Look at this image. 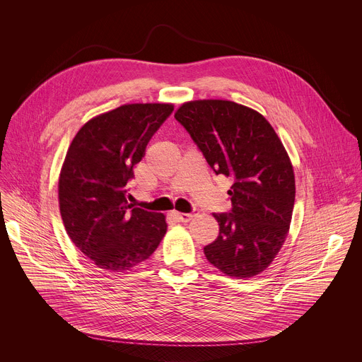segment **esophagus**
I'll list each match as a JSON object with an SVG mask.
<instances>
[{"label": "esophagus", "mask_w": 362, "mask_h": 362, "mask_svg": "<svg viewBox=\"0 0 362 362\" xmlns=\"http://www.w3.org/2000/svg\"><path fill=\"white\" fill-rule=\"evenodd\" d=\"M197 215V211L194 209L192 214H177V218L182 221V222H189L193 216Z\"/></svg>", "instance_id": "obj_1"}]
</instances>
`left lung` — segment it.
I'll list each match as a JSON object with an SVG mask.
<instances>
[{
  "label": "left lung",
  "mask_w": 362,
  "mask_h": 362,
  "mask_svg": "<svg viewBox=\"0 0 362 362\" xmlns=\"http://www.w3.org/2000/svg\"><path fill=\"white\" fill-rule=\"evenodd\" d=\"M175 119L216 175L230 176L232 209L214 214L219 236L203 252L232 278L267 269L288 235L295 176L286 150L268 120L228 100L189 101Z\"/></svg>",
  "instance_id": "1"
}]
</instances>
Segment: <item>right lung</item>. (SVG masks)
Here are the masks:
<instances>
[{
    "instance_id": "add662e5",
    "label": "right lung",
    "mask_w": 362,
    "mask_h": 362,
    "mask_svg": "<svg viewBox=\"0 0 362 362\" xmlns=\"http://www.w3.org/2000/svg\"><path fill=\"white\" fill-rule=\"evenodd\" d=\"M172 105H124L87 122L73 139L59 180L60 214L71 242L98 268L122 272L156 250L162 214L127 202V182Z\"/></svg>"
}]
</instances>
